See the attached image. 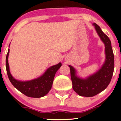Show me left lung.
Wrapping results in <instances>:
<instances>
[{
    "instance_id": "8db88e82",
    "label": "left lung",
    "mask_w": 121,
    "mask_h": 121,
    "mask_svg": "<svg viewBox=\"0 0 121 121\" xmlns=\"http://www.w3.org/2000/svg\"><path fill=\"white\" fill-rule=\"evenodd\" d=\"M92 25L105 45V60L103 65L99 71L86 78L78 77L76 69L71 65H68L73 89L79 95L85 97L94 96L106 89L111 81L114 67V58L111 40L98 25L95 23Z\"/></svg>"
}]
</instances>
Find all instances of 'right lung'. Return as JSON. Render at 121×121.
<instances>
[{
	"mask_svg": "<svg viewBox=\"0 0 121 121\" xmlns=\"http://www.w3.org/2000/svg\"><path fill=\"white\" fill-rule=\"evenodd\" d=\"M9 53V49L6 56V69L8 78L14 87L22 94L31 98H39L47 95L52 89L55 74L62 66V63H59L48 68L44 73L38 78L21 81L15 79L10 73L8 63Z\"/></svg>",
	"mask_w": 121,
	"mask_h": 121,
	"instance_id": "obj_1",
	"label": "right lung"
}]
</instances>
